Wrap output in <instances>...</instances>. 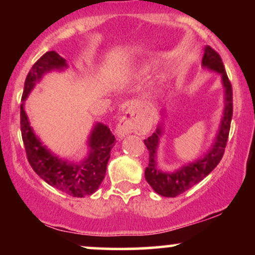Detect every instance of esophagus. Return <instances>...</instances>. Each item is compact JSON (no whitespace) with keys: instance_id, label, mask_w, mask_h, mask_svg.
Listing matches in <instances>:
<instances>
[{"instance_id":"1","label":"esophagus","mask_w":255,"mask_h":255,"mask_svg":"<svg viewBox=\"0 0 255 255\" xmlns=\"http://www.w3.org/2000/svg\"><path fill=\"white\" fill-rule=\"evenodd\" d=\"M137 114V107L136 105H131L125 113L120 120L118 127H116V134L119 136H125L126 134L133 133L139 129V121L136 118Z\"/></svg>"}]
</instances>
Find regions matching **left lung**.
<instances>
[{"label": "left lung", "instance_id": "8db88e82", "mask_svg": "<svg viewBox=\"0 0 255 255\" xmlns=\"http://www.w3.org/2000/svg\"><path fill=\"white\" fill-rule=\"evenodd\" d=\"M203 67L210 71L217 72L222 75V83L224 86L225 95V107L223 118H222L221 126L217 136L212 147L203 158L183 165L178 170L174 172H164L160 170L157 165V148L159 144V136L162 135V126L157 128L156 133L152 134L147 139L144 140L146 147H147L150 158H148V165L145 169V178L148 184L153 188V191L162 197L175 198L182 194L183 192L188 191L191 187L200 182L203 178L211 172L218 163L221 162L224 154L225 146H227L228 136H229L230 122L233 118V89L225 72L223 61L216 50L211 46H206L204 50Z\"/></svg>", "mask_w": 255, "mask_h": 255}]
</instances>
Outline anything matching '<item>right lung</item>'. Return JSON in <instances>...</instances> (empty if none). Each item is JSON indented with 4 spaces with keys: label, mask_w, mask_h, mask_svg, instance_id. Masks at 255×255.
Listing matches in <instances>:
<instances>
[{
    "label": "right lung",
    "mask_w": 255,
    "mask_h": 255,
    "mask_svg": "<svg viewBox=\"0 0 255 255\" xmlns=\"http://www.w3.org/2000/svg\"><path fill=\"white\" fill-rule=\"evenodd\" d=\"M63 68H67L66 60L55 51L45 52L32 66L26 77L22 104L20 105V129L28 163L38 176L58 191L72 197L83 198L97 191L103 181L110 151L115 145L114 134L108 126L97 124L87 140L90 151L86 158L79 163L67 162L51 153L40 142L33 133L24 109V102L37 81H39L45 73L54 69L62 71Z\"/></svg>",
    "instance_id": "1"
}]
</instances>
